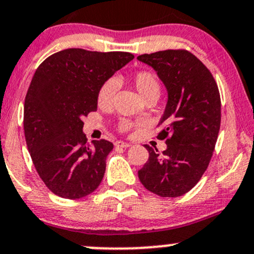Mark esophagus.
Here are the masks:
<instances>
[{
  "label": "esophagus",
  "instance_id": "34e87169",
  "mask_svg": "<svg viewBox=\"0 0 254 254\" xmlns=\"http://www.w3.org/2000/svg\"><path fill=\"white\" fill-rule=\"evenodd\" d=\"M114 145H116V147H122V148H127V147H130V146H131L130 143L124 142V141H117Z\"/></svg>",
  "mask_w": 254,
  "mask_h": 254
}]
</instances>
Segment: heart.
<instances>
[{
	"label": "heart",
	"mask_w": 254,
	"mask_h": 254,
	"mask_svg": "<svg viewBox=\"0 0 254 254\" xmlns=\"http://www.w3.org/2000/svg\"><path fill=\"white\" fill-rule=\"evenodd\" d=\"M132 84L135 89L140 93L143 100L149 97H159L161 95V82L154 73L149 70L136 71L132 75ZM118 90V82L116 79H108L101 85L97 92V103L101 108H107L113 103L114 95ZM132 127V123L129 120H122L119 124L120 131H127Z\"/></svg>",
	"instance_id": "obj_1"
}]
</instances>
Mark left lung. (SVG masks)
Listing matches in <instances>:
<instances>
[{"mask_svg": "<svg viewBox=\"0 0 254 254\" xmlns=\"http://www.w3.org/2000/svg\"><path fill=\"white\" fill-rule=\"evenodd\" d=\"M168 91V102L159 122L157 138L167 149L147 148L149 157L138 179L148 191L161 197L189 192L207 170L220 129L221 111L218 85L209 69L186 50H167L141 55Z\"/></svg>", "mask_w": 254, "mask_h": 254, "instance_id": "obj_1", "label": "left lung"}]
</instances>
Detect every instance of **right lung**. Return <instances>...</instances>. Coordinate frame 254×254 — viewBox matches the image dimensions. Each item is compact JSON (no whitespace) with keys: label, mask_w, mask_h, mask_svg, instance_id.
I'll return each mask as SVG.
<instances>
[{"label":"right lung","mask_w":254,"mask_h":254,"mask_svg":"<svg viewBox=\"0 0 254 254\" xmlns=\"http://www.w3.org/2000/svg\"><path fill=\"white\" fill-rule=\"evenodd\" d=\"M132 58L129 52L68 49L36 69L24 102V132L37 174L57 196L82 198L100 186L113 143L90 145L82 118L97 111L101 85Z\"/></svg>","instance_id":"add662e5"}]
</instances>
